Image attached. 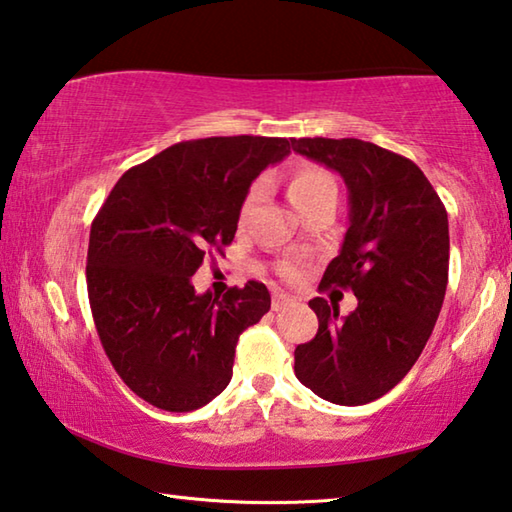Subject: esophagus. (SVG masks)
<instances>
[{
	"instance_id": "34e87169",
	"label": "esophagus",
	"mask_w": 512,
	"mask_h": 512,
	"mask_svg": "<svg viewBox=\"0 0 512 512\" xmlns=\"http://www.w3.org/2000/svg\"><path fill=\"white\" fill-rule=\"evenodd\" d=\"M289 305H292V299H289L287 294H273V303H271V308L273 310H287Z\"/></svg>"
}]
</instances>
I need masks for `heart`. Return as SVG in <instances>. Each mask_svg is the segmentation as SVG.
Here are the masks:
<instances>
[{"label": "heart", "instance_id": "b5f03b06", "mask_svg": "<svg viewBox=\"0 0 512 512\" xmlns=\"http://www.w3.org/2000/svg\"><path fill=\"white\" fill-rule=\"evenodd\" d=\"M257 195H259V186L250 188V193L246 195V202H243V213L250 209V204L257 200ZM335 195H338L335 179L319 165H312V163L296 165L287 179V197L289 202H292V207L299 213L303 209H308L310 204L326 200V197H335ZM285 276L289 278L296 276L294 266H287Z\"/></svg>", "mask_w": 512, "mask_h": 512}]
</instances>
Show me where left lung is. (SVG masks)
Returning <instances> with one entry per match:
<instances>
[{"label":"left lung","instance_id":"1","mask_svg":"<svg viewBox=\"0 0 512 512\" xmlns=\"http://www.w3.org/2000/svg\"><path fill=\"white\" fill-rule=\"evenodd\" d=\"M296 154L338 172L349 227L319 287H349L352 315L317 296V335L294 352V372L319 398L358 407L386 395L430 340L448 285V213L421 167L356 137H301Z\"/></svg>","mask_w":512,"mask_h":512}]
</instances>
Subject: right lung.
<instances>
[{"label": "right lung", "mask_w": 512, "mask_h": 512, "mask_svg": "<svg viewBox=\"0 0 512 512\" xmlns=\"http://www.w3.org/2000/svg\"><path fill=\"white\" fill-rule=\"evenodd\" d=\"M285 137H204L167 147L114 183L89 234L87 292L110 363L144 402L193 411L232 379L239 335L271 308L262 282L220 296L193 287L209 248L230 246L259 172Z\"/></svg>", "instance_id": "obj_1"}]
</instances>
